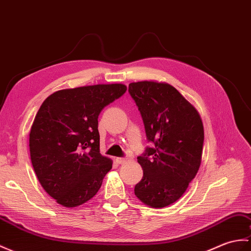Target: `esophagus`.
<instances>
[{
	"label": "esophagus",
	"instance_id": "1",
	"mask_svg": "<svg viewBox=\"0 0 251 251\" xmlns=\"http://www.w3.org/2000/svg\"><path fill=\"white\" fill-rule=\"evenodd\" d=\"M115 160H116V162H118V164L122 165V164H125V162H127V161H129L130 157H118V158H116Z\"/></svg>",
	"mask_w": 251,
	"mask_h": 251
}]
</instances>
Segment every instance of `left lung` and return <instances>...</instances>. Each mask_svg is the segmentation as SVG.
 <instances>
[{"instance_id": "obj_1", "label": "left lung", "mask_w": 251, "mask_h": 251, "mask_svg": "<svg viewBox=\"0 0 251 251\" xmlns=\"http://www.w3.org/2000/svg\"><path fill=\"white\" fill-rule=\"evenodd\" d=\"M141 114L152 148L138 157L143 177L135 195L144 204L161 208L176 202L201 165L204 129L199 113L172 85L140 81L128 86Z\"/></svg>"}]
</instances>
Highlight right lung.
I'll return each instance as SVG.
<instances>
[{
  "label": "right lung",
  "instance_id": "add662e5",
  "mask_svg": "<svg viewBox=\"0 0 251 251\" xmlns=\"http://www.w3.org/2000/svg\"><path fill=\"white\" fill-rule=\"evenodd\" d=\"M126 90L121 83L61 90L40 106L30 132L31 161L40 185L59 204L89 201L111 170L112 160L99 153L98 115Z\"/></svg>",
  "mask_w": 251,
  "mask_h": 251
}]
</instances>
